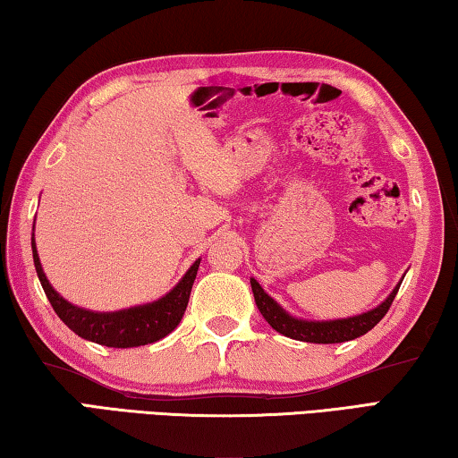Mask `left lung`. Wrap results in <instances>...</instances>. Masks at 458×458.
Returning a JSON list of instances; mask_svg holds the SVG:
<instances>
[{"label":"left lung","mask_w":458,"mask_h":458,"mask_svg":"<svg viewBox=\"0 0 458 458\" xmlns=\"http://www.w3.org/2000/svg\"><path fill=\"white\" fill-rule=\"evenodd\" d=\"M400 284L392 290V294H389L384 302L376 306V309L367 310L363 314H357V317L336 318V320L296 318L284 310L272 296H267L264 288L259 286V282L253 278H251V290H253V298H256V304L261 312V317L269 322V327H272L274 331H278L280 335L290 336V339H296V341L328 344V343L353 341L357 336L371 331V328L387 314L395 294H398Z\"/></svg>","instance_id":"left-lung-1"}]
</instances>
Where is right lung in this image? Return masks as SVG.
Listing matches in <instances>:
<instances>
[{
	"instance_id": "right-lung-1",
	"label": "right lung",
	"mask_w": 458,
	"mask_h": 458,
	"mask_svg": "<svg viewBox=\"0 0 458 458\" xmlns=\"http://www.w3.org/2000/svg\"><path fill=\"white\" fill-rule=\"evenodd\" d=\"M32 253L36 274H38L44 294L50 300L52 309L58 314V318L63 320L72 333L82 336V339L115 349H130L140 347V344L156 343L174 331L178 322L184 317L192 284L194 278H197L200 264V259L194 261L189 267V272L182 276V280H180L166 296L156 300V302L131 306V309L115 312H93L71 304L69 300H64L50 286L47 274H44L42 269L38 251H36L34 237Z\"/></svg>"
}]
</instances>
